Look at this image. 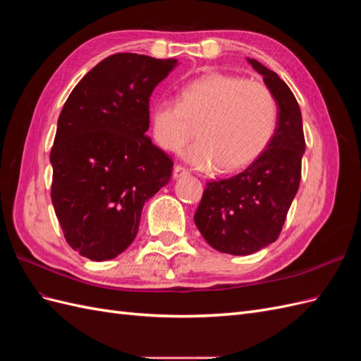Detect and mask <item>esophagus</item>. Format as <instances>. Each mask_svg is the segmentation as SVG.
<instances>
[{"label": "esophagus", "instance_id": "esophagus-1", "mask_svg": "<svg viewBox=\"0 0 361 361\" xmlns=\"http://www.w3.org/2000/svg\"><path fill=\"white\" fill-rule=\"evenodd\" d=\"M188 174V170L182 167V166H174V170H173V178L174 179H179L182 176H187Z\"/></svg>", "mask_w": 361, "mask_h": 361}]
</instances>
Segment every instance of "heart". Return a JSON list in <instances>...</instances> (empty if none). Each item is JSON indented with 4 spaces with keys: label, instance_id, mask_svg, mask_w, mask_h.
Wrapping results in <instances>:
<instances>
[{
    "label": "heart",
    "instance_id": "obj_1",
    "mask_svg": "<svg viewBox=\"0 0 361 361\" xmlns=\"http://www.w3.org/2000/svg\"><path fill=\"white\" fill-rule=\"evenodd\" d=\"M150 122L158 145L170 152L187 143L197 125V141L185 150V159L199 170L233 171L268 147L279 125V105L265 84L209 72L185 81L179 99H157Z\"/></svg>",
    "mask_w": 361,
    "mask_h": 361
}]
</instances>
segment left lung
I'll use <instances>...</instances> for the list:
<instances>
[{
  "label": "left lung",
  "mask_w": 361,
  "mask_h": 361,
  "mask_svg": "<svg viewBox=\"0 0 361 361\" xmlns=\"http://www.w3.org/2000/svg\"><path fill=\"white\" fill-rule=\"evenodd\" d=\"M279 105V125L268 147L243 171L207 182L194 214L206 243L221 253L247 256L272 244L285 224L301 180L305 150L300 105L286 82L257 60L247 59Z\"/></svg>",
  "instance_id": "obj_1"
}]
</instances>
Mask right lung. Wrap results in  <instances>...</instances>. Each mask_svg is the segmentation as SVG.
<instances>
[{
	"mask_svg": "<svg viewBox=\"0 0 361 361\" xmlns=\"http://www.w3.org/2000/svg\"><path fill=\"white\" fill-rule=\"evenodd\" d=\"M178 60L106 57L75 85L51 149V199L68 244L90 260L133 244L145 203L167 185L173 161L152 145L149 99Z\"/></svg>",
	"mask_w": 361,
	"mask_h": 361,
	"instance_id": "right-lung-1",
	"label": "right lung"
}]
</instances>
